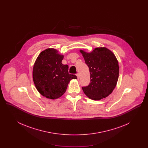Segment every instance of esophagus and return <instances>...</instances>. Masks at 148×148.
<instances>
[{"label":"esophagus","instance_id":"obj_1","mask_svg":"<svg viewBox=\"0 0 148 148\" xmlns=\"http://www.w3.org/2000/svg\"><path fill=\"white\" fill-rule=\"evenodd\" d=\"M76 75H77V79H79V77H80V75H79V73H77V74H76Z\"/></svg>","mask_w":148,"mask_h":148}]
</instances>
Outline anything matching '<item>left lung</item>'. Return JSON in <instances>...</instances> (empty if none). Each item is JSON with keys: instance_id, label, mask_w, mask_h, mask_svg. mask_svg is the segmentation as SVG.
<instances>
[{"instance_id": "left-lung-1", "label": "left lung", "mask_w": 148, "mask_h": 148, "mask_svg": "<svg viewBox=\"0 0 148 148\" xmlns=\"http://www.w3.org/2000/svg\"><path fill=\"white\" fill-rule=\"evenodd\" d=\"M88 66L90 83L82 87L89 99L99 100L109 96L115 88L119 77L118 61L113 52L106 47L96 48L90 53L80 50Z\"/></svg>"}]
</instances>
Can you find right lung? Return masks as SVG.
Listing matches in <instances>:
<instances>
[{
	"mask_svg": "<svg viewBox=\"0 0 148 148\" xmlns=\"http://www.w3.org/2000/svg\"><path fill=\"white\" fill-rule=\"evenodd\" d=\"M64 56L54 48L42 51L33 66V79L35 87L43 97L56 99L62 97L71 79H77L70 74L68 65L62 63Z\"/></svg>",
	"mask_w": 148,
	"mask_h": 148,
	"instance_id": "obj_1",
	"label": "right lung"
}]
</instances>
